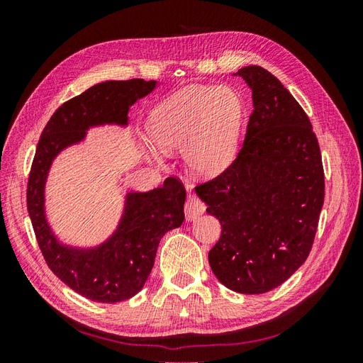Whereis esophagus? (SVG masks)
I'll list each match as a JSON object with an SVG mask.
<instances>
[{
    "instance_id": "obj_1",
    "label": "esophagus",
    "mask_w": 363,
    "mask_h": 363,
    "mask_svg": "<svg viewBox=\"0 0 363 363\" xmlns=\"http://www.w3.org/2000/svg\"><path fill=\"white\" fill-rule=\"evenodd\" d=\"M204 211H206L204 203L195 195H191L184 203V216L188 221H195V219H199L204 213Z\"/></svg>"
}]
</instances>
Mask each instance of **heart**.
<instances>
[{"label":"heart","mask_w":363,"mask_h":363,"mask_svg":"<svg viewBox=\"0 0 363 363\" xmlns=\"http://www.w3.org/2000/svg\"><path fill=\"white\" fill-rule=\"evenodd\" d=\"M242 101L227 86H196L174 94L152 111L148 131L163 150H184L189 168L216 174L233 160Z\"/></svg>","instance_id":"obj_1"}]
</instances>
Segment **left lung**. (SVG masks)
I'll return each mask as SVG.
<instances>
[{"mask_svg":"<svg viewBox=\"0 0 363 363\" xmlns=\"http://www.w3.org/2000/svg\"><path fill=\"white\" fill-rule=\"evenodd\" d=\"M238 75L252 92V113L235 160L195 186L221 223L208 263L224 286L265 294L309 256L324 203V168L309 116L277 77L260 67Z\"/></svg>","mask_w":363,"mask_h":363,"instance_id":"8db88e82","label":"left lung"}]
</instances>
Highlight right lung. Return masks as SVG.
<instances>
[{"instance_id": "right-lung-1", "label": "right lung", "mask_w": 363, "mask_h": 363, "mask_svg": "<svg viewBox=\"0 0 363 363\" xmlns=\"http://www.w3.org/2000/svg\"><path fill=\"white\" fill-rule=\"evenodd\" d=\"M156 82H104L63 103L43 128L27 184V208L48 268L77 294L98 303H119L136 295L150 276L162 236L182 225L186 189L177 177L162 188L127 196L116 233L95 250L60 245L43 215V186L57 152L98 124H127L128 107L155 89Z\"/></svg>"}]
</instances>
